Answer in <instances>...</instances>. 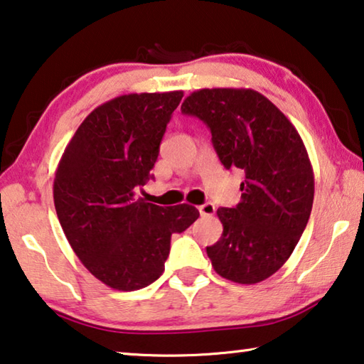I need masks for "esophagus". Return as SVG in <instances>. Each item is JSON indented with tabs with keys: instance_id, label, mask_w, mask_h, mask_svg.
<instances>
[{
	"instance_id": "obj_1",
	"label": "esophagus",
	"mask_w": 364,
	"mask_h": 364,
	"mask_svg": "<svg viewBox=\"0 0 364 364\" xmlns=\"http://www.w3.org/2000/svg\"><path fill=\"white\" fill-rule=\"evenodd\" d=\"M198 209H199L200 215H204V217H209V215H213V213H215V205H213L212 203H205L203 205H199Z\"/></svg>"
}]
</instances>
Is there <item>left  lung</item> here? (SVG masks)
Listing matches in <instances>:
<instances>
[{
  "instance_id": "obj_1",
  "label": "left lung",
  "mask_w": 364,
  "mask_h": 364,
  "mask_svg": "<svg viewBox=\"0 0 364 364\" xmlns=\"http://www.w3.org/2000/svg\"><path fill=\"white\" fill-rule=\"evenodd\" d=\"M184 114L203 119L227 170L245 171L241 200L217 210L220 240L207 247L223 279L252 285L291 256L314 200V173L295 126L252 89H200L186 97Z\"/></svg>"
}]
</instances>
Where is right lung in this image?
Returning <instances> with one entry per match:
<instances>
[{"label":"right lung","instance_id":"obj_1","mask_svg":"<svg viewBox=\"0 0 364 364\" xmlns=\"http://www.w3.org/2000/svg\"><path fill=\"white\" fill-rule=\"evenodd\" d=\"M181 99V90L144 92L102 103L74 132L55 171L63 232L85 269L113 290H139L157 280L171 235L199 217L189 204L160 207L137 198Z\"/></svg>","mask_w":364,"mask_h":364}]
</instances>
